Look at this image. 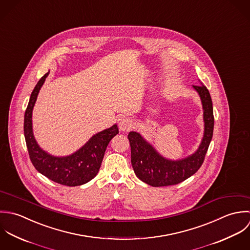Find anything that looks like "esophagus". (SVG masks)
Masks as SVG:
<instances>
[{"instance_id":"obj_1","label":"esophagus","mask_w":250,"mask_h":250,"mask_svg":"<svg viewBox=\"0 0 250 250\" xmlns=\"http://www.w3.org/2000/svg\"><path fill=\"white\" fill-rule=\"evenodd\" d=\"M118 125H119L120 130L125 132V131H128L133 126V122L129 118L122 117L119 119Z\"/></svg>"}]
</instances>
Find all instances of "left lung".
Wrapping results in <instances>:
<instances>
[{"instance_id":"1","label":"left lung","mask_w":250,"mask_h":250,"mask_svg":"<svg viewBox=\"0 0 250 250\" xmlns=\"http://www.w3.org/2000/svg\"><path fill=\"white\" fill-rule=\"evenodd\" d=\"M192 88L199 95L204 120V135L198 149L192 154L177 160L168 159L155 150L140 133L136 131L128 133L134 173L149 186L157 188L180 184L195 174L203 164L213 132L212 101L208 89L202 83Z\"/></svg>"}]
</instances>
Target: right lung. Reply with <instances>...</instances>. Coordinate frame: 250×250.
<instances>
[{"instance_id":"right-lung-1","label":"right lung","mask_w":250,"mask_h":250,"mask_svg":"<svg viewBox=\"0 0 250 250\" xmlns=\"http://www.w3.org/2000/svg\"><path fill=\"white\" fill-rule=\"evenodd\" d=\"M48 74L43 75L36 85L24 116V135L29 155L35 168L51 181L67 187L81 186L97 176L105 150L119 129L114 125L98 132L79 150L66 156H55L42 150L34 136L32 116L38 95Z\"/></svg>"}]
</instances>
